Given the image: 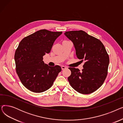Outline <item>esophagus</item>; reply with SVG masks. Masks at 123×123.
Instances as JSON below:
<instances>
[{"mask_svg": "<svg viewBox=\"0 0 123 123\" xmlns=\"http://www.w3.org/2000/svg\"><path fill=\"white\" fill-rule=\"evenodd\" d=\"M66 68H67V67H66V66H61V68H62V70L65 69H66Z\"/></svg>", "mask_w": 123, "mask_h": 123, "instance_id": "esophagus-1", "label": "esophagus"}]
</instances>
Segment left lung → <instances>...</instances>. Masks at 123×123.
<instances>
[{
  "label": "left lung",
  "instance_id": "obj_1",
  "mask_svg": "<svg viewBox=\"0 0 123 123\" xmlns=\"http://www.w3.org/2000/svg\"><path fill=\"white\" fill-rule=\"evenodd\" d=\"M64 34L73 42L77 57L85 61L82 71L69 68L71 71L68 78L70 84L81 94H91L102 85L108 74L109 57L104 45L83 30L66 31Z\"/></svg>",
  "mask_w": 123,
  "mask_h": 123
}]
</instances>
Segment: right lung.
I'll use <instances>...</instances> for the list:
<instances>
[{"label":"right lung","instance_id":"1","mask_svg":"<svg viewBox=\"0 0 123 123\" xmlns=\"http://www.w3.org/2000/svg\"><path fill=\"white\" fill-rule=\"evenodd\" d=\"M62 32L42 29L24 37L15 51L16 71L22 84L30 91L41 93L52 86L60 66L44 64L43 56L50 52L53 43Z\"/></svg>","mask_w":123,"mask_h":123}]
</instances>
